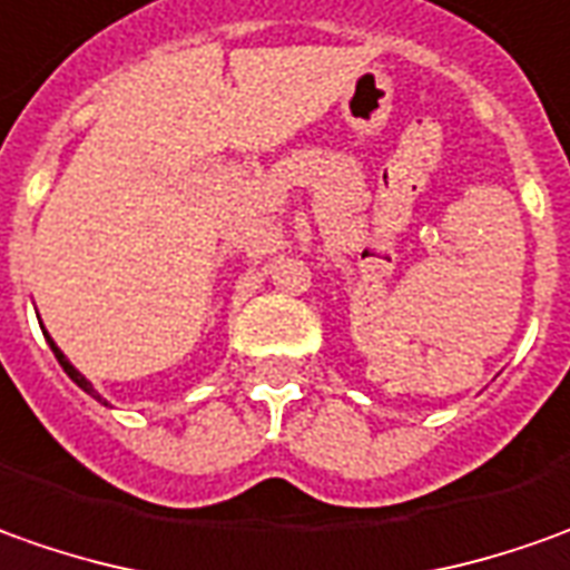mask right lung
<instances>
[{
	"label": "right lung",
	"instance_id": "obj_1",
	"mask_svg": "<svg viewBox=\"0 0 570 570\" xmlns=\"http://www.w3.org/2000/svg\"><path fill=\"white\" fill-rule=\"evenodd\" d=\"M43 335H46V332H43ZM46 342H49V347H52V354H56V361H59V364H62L65 373H68V376H71V383L80 385V389H83V392H87V395H94V399H97V401H102V399H99V392H97V389H94V385L87 383V376H83V373H78V370H75V364H71V361H68V357H65L62 351H59V345H56V342H52V338H49V335H46ZM102 404H106V401H102Z\"/></svg>",
	"mask_w": 570,
	"mask_h": 570
}]
</instances>
